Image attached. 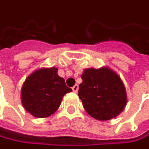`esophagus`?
<instances>
[{
    "label": "esophagus",
    "instance_id": "obj_1",
    "mask_svg": "<svg viewBox=\"0 0 149 149\" xmlns=\"http://www.w3.org/2000/svg\"><path fill=\"white\" fill-rule=\"evenodd\" d=\"M78 88H79L78 85H77V84H76V85H74V86L72 87V91H73L74 93H77V91H78Z\"/></svg>",
    "mask_w": 149,
    "mask_h": 149
}]
</instances>
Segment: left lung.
Masks as SVG:
<instances>
[{"mask_svg": "<svg viewBox=\"0 0 149 149\" xmlns=\"http://www.w3.org/2000/svg\"><path fill=\"white\" fill-rule=\"evenodd\" d=\"M81 77L78 96L91 117L107 121L123 111L127 102L126 88L116 72L107 67L86 68Z\"/></svg>", "mask_w": 149, "mask_h": 149, "instance_id": "obj_1", "label": "left lung"}]
</instances>
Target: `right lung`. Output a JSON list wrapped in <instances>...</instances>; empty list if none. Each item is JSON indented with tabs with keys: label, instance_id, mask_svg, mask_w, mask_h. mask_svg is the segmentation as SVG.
<instances>
[{
	"label": "right lung",
	"instance_id": "add662e5",
	"mask_svg": "<svg viewBox=\"0 0 149 149\" xmlns=\"http://www.w3.org/2000/svg\"><path fill=\"white\" fill-rule=\"evenodd\" d=\"M56 68H40L26 78L21 91V100L26 112L37 118H47L60 107L65 94L72 92Z\"/></svg>",
	"mask_w": 149,
	"mask_h": 149
}]
</instances>
